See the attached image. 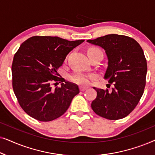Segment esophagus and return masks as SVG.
<instances>
[{
  "mask_svg": "<svg viewBox=\"0 0 155 155\" xmlns=\"http://www.w3.org/2000/svg\"><path fill=\"white\" fill-rule=\"evenodd\" d=\"M87 87H82V86H80V91H84L85 90H87Z\"/></svg>",
  "mask_w": 155,
  "mask_h": 155,
  "instance_id": "obj_1",
  "label": "esophagus"
}]
</instances>
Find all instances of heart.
Segmentation results:
<instances>
[{"label":"heart","instance_id":"heart-1","mask_svg":"<svg viewBox=\"0 0 155 155\" xmlns=\"http://www.w3.org/2000/svg\"><path fill=\"white\" fill-rule=\"evenodd\" d=\"M87 54L89 56H91L97 54H102V52L97 48H90L87 51ZM95 78H96V75L93 74L87 75V74L82 73H75L70 76V80L72 82L81 84V85H88L90 83L91 80L94 79Z\"/></svg>","mask_w":155,"mask_h":155}]
</instances>
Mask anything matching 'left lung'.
<instances>
[{
  "mask_svg": "<svg viewBox=\"0 0 155 155\" xmlns=\"http://www.w3.org/2000/svg\"><path fill=\"white\" fill-rule=\"evenodd\" d=\"M87 42L102 47L108 58L104 78L107 89L93 87L97 95L91 107L97 115L109 120H118L131 113L143 96L146 84L147 61L140 45L133 38L108 35Z\"/></svg>",
  "mask_w": 155,
  "mask_h": 155,
  "instance_id": "8db88e82",
  "label": "left lung"
}]
</instances>
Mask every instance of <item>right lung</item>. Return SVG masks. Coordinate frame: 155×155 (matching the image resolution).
I'll use <instances>...</instances> for the list:
<instances>
[{"mask_svg": "<svg viewBox=\"0 0 155 155\" xmlns=\"http://www.w3.org/2000/svg\"><path fill=\"white\" fill-rule=\"evenodd\" d=\"M83 39L68 41L58 37L35 36L21 44L12 64V88L21 108L39 121L60 117L80 92L77 84L58 73L65 57ZM62 82L53 90L51 84Z\"/></svg>", "mask_w": 155, "mask_h": 155, "instance_id": "right-lung-1", "label": "right lung"}]
</instances>
